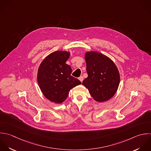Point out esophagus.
Returning <instances> with one entry per match:
<instances>
[{
  "instance_id": "1",
  "label": "esophagus",
  "mask_w": 151,
  "mask_h": 151,
  "mask_svg": "<svg viewBox=\"0 0 151 151\" xmlns=\"http://www.w3.org/2000/svg\"><path fill=\"white\" fill-rule=\"evenodd\" d=\"M79 81H80L81 82H82V81H83V76H81L79 78Z\"/></svg>"
}]
</instances>
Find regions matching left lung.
<instances>
[{"instance_id":"left-lung-1","label":"left lung","mask_w":151,"mask_h":151,"mask_svg":"<svg viewBox=\"0 0 151 151\" xmlns=\"http://www.w3.org/2000/svg\"><path fill=\"white\" fill-rule=\"evenodd\" d=\"M85 59L88 76L82 85L96 101L109 100L116 93L120 82L118 68L109 58L97 52H86Z\"/></svg>"}]
</instances>
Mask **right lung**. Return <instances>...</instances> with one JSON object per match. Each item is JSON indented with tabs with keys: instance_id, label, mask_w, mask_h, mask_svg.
<instances>
[{
	"instance_id": "add662e5",
	"label": "right lung",
	"mask_w": 151,
	"mask_h": 151,
	"mask_svg": "<svg viewBox=\"0 0 151 151\" xmlns=\"http://www.w3.org/2000/svg\"><path fill=\"white\" fill-rule=\"evenodd\" d=\"M70 52L55 51L47 56L40 63L37 80L43 95L52 102L62 104L70 90L81 82L70 75L71 67L66 63Z\"/></svg>"
}]
</instances>
